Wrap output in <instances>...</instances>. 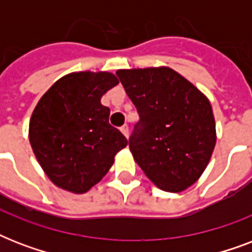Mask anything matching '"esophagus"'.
Instances as JSON below:
<instances>
[{"label":"esophagus","mask_w":252,"mask_h":252,"mask_svg":"<svg viewBox=\"0 0 252 252\" xmlns=\"http://www.w3.org/2000/svg\"><path fill=\"white\" fill-rule=\"evenodd\" d=\"M120 130H122V133L126 136V137H128V134H129V126H128V124H124L123 126H120Z\"/></svg>","instance_id":"34e87169"}]
</instances>
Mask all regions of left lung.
<instances>
[{"mask_svg": "<svg viewBox=\"0 0 252 252\" xmlns=\"http://www.w3.org/2000/svg\"><path fill=\"white\" fill-rule=\"evenodd\" d=\"M116 76L137 108L129 137L134 161L157 187L180 192L199 179L216 145L207 96L170 68L122 69Z\"/></svg>", "mask_w": 252, "mask_h": 252, "instance_id": "8db88e82", "label": "left lung"}]
</instances>
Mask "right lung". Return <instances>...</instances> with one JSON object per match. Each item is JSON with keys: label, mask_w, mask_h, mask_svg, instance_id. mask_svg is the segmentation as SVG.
<instances>
[{"label": "right lung", "mask_w": 252, "mask_h": 252, "mask_svg": "<svg viewBox=\"0 0 252 252\" xmlns=\"http://www.w3.org/2000/svg\"><path fill=\"white\" fill-rule=\"evenodd\" d=\"M119 84L107 72H78L53 84L30 120V142L57 187L84 193L96 184L128 141L108 123L103 94Z\"/></svg>", "instance_id": "1"}]
</instances>
